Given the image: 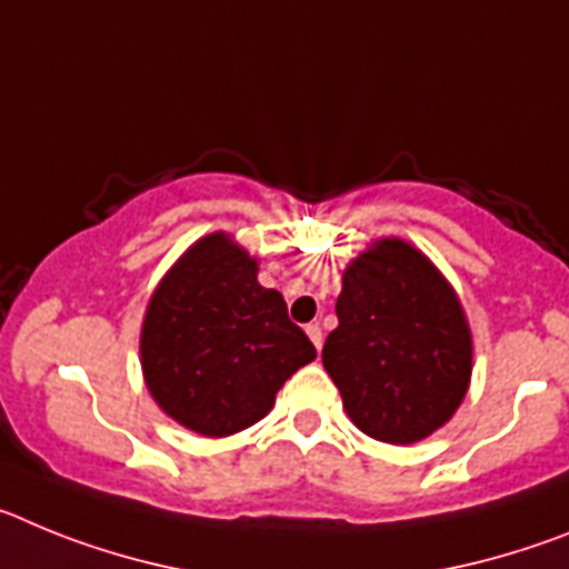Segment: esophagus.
I'll return each mask as SVG.
<instances>
[{"label": "esophagus", "instance_id": "esophagus-1", "mask_svg": "<svg viewBox=\"0 0 569 569\" xmlns=\"http://www.w3.org/2000/svg\"><path fill=\"white\" fill-rule=\"evenodd\" d=\"M305 333L310 336V341L316 345V350H321V328H319V325H308V328H305Z\"/></svg>", "mask_w": 569, "mask_h": 569}]
</instances>
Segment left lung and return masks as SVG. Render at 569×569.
Listing matches in <instances>:
<instances>
[{
    "mask_svg": "<svg viewBox=\"0 0 569 569\" xmlns=\"http://www.w3.org/2000/svg\"><path fill=\"white\" fill-rule=\"evenodd\" d=\"M339 328L321 361L361 433L413 445L450 421L472 373V339L456 290L421 250L381 239L347 264Z\"/></svg>",
    "mask_w": 569,
    "mask_h": 569,
    "instance_id": "1",
    "label": "left lung"
}]
</instances>
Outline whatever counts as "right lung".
<instances>
[{
  "label": "right lung",
  "instance_id": "obj_1",
  "mask_svg": "<svg viewBox=\"0 0 569 569\" xmlns=\"http://www.w3.org/2000/svg\"><path fill=\"white\" fill-rule=\"evenodd\" d=\"M256 273L248 250L210 233L148 301L139 341L148 390L199 436L222 439L264 419L279 387L316 359L279 290L261 288Z\"/></svg>",
  "mask_w": 569,
  "mask_h": 569
}]
</instances>
